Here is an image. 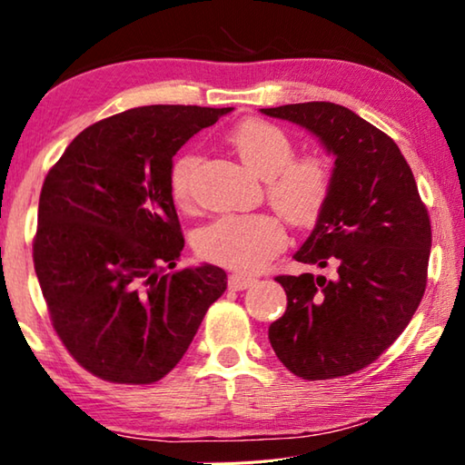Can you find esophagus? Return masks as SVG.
Listing matches in <instances>:
<instances>
[{"label":"esophagus","mask_w":465,"mask_h":465,"mask_svg":"<svg viewBox=\"0 0 465 465\" xmlns=\"http://www.w3.org/2000/svg\"><path fill=\"white\" fill-rule=\"evenodd\" d=\"M251 283H255V278H251V275H245V273L228 275V288L231 290H245L251 286Z\"/></svg>","instance_id":"1"}]
</instances>
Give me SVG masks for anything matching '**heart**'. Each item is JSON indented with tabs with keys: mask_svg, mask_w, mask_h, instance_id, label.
Segmentation results:
<instances>
[{
	"mask_svg": "<svg viewBox=\"0 0 465 465\" xmlns=\"http://www.w3.org/2000/svg\"><path fill=\"white\" fill-rule=\"evenodd\" d=\"M228 144L239 159L265 179L267 198L283 216L306 224L319 216L329 198L332 171L321 154L294 157V144L280 126L265 120H245L228 133ZM200 157L193 151L177 154L171 165L169 185L173 200H190V183ZM286 242V231L273 214L224 216L203 228L198 253L212 263L237 272H257Z\"/></svg>",
	"mask_w": 465,
	"mask_h": 465,
	"instance_id": "1",
	"label": "heart"
}]
</instances>
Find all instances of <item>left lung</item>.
<instances>
[{"label":"left lung","mask_w":465,"mask_h":465,"mask_svg":"<svg viewBox=\"0 0 465 465\" xmlns=\"http://www.w3.org/2000/svg\"><path fill=\"white\" fill-rule=\"evenodd\" d=\"M319 138L335 157L329 198L294 259L335 278L278 275L288 296L272 322L278 360L302 380L349 376L376 361L417 312L427 288L430 220L401 149L345 105L262 108Z\"/></svg>","instance_id":"8db88e82"}]
</instances>
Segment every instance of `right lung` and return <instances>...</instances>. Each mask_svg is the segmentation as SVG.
Segmentation results:
<instances>
[{"instance_id": "add662e5", "label": "right lung", "mask_w": 465, "mask_h": 465, "mask_svg": "<svg viewBox=\"0 0 465 465\" xmlns=\"http://www.w3.org/2000/svg\"><path fill=\"white\" fill-rule=\"evenodd\" d=\"M232 108L143 105L79 133L48 171L35 270L56 335L94 376L153 384L175 368L226 273L173 270L183 234L173 154Z\"/></svg>"}]
</instances>
